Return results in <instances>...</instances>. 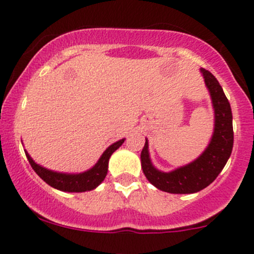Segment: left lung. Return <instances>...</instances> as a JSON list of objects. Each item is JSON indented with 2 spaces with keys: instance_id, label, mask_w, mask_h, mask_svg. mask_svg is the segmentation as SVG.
I'll return each instance as SVG.
<instances>
[{
  "instance_id": "8db88e82",
  "label": "left lung",
  "mask_w": 254,
  "mask_h": 254,
  "mask_svg": "<svg viewBox=\"0 0 254 254\" xmlns=\"http://www.w3.org/2000/svg\"><path fill=\"white\" fill-rule=\"evenodd\" d=\"M210 92L215 113L214 132L203 153L189 165L171 172H161L152 165L146 140L141 151L142 172L147 181L160 190L172 194H191L206 188L226 165L234 147L232 112L222 87L211 72L200 68Z\"/></svg>"
}]
</instances>
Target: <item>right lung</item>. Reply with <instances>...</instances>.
Instances as JSON below:
<instances>
[{
    "instance_id": "1",
    "label": "right lung",
    "mask_w": 254,
    "mask_h": 254,
    "mask_svg": "<svg viewBox=\"0 0 254 254\" xmlns=\"http://www.w3.org/2000/svg\"><path fill=\"white\" fill-rule=\"evenodd\" d=\"M124 140L125 139H122L119 141L112 143L104 151L103 155L99 157L98 162L91 170L82 173H61L48 170V168L42 167L40 165L35 163L27 151L24 150V152L35 173L49 186L59 189V190L68 191V193H82V191L92 190V189L97 188L104 181L107 172H108L109 158H111L112 153L123 145Z\"/></svg>"
}]
</instances>
